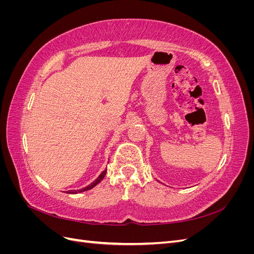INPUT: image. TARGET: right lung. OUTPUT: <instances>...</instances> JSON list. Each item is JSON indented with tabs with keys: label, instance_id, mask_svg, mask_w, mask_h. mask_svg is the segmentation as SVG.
<instances>
[{
	"label": "right lung",
	"instance_id": "obj_1",
	"mask_svg": "<svg viewBox=\"0 0 254 254\" xmlns=\"http://www.w3.org/2000/svg\"><path fill=\"white\" fill-rule=\"evenodd\" d=\"M106 173H107V170H105V171H103L102 172V174L99 175L97 178L92 182V183H90L89 186H87L86 188H82V189H80V190H68L67 191V194H78V193H82V191H86V190H91V189H93L95 186H97V184L101 182L103 179H104V177H105V175H106Z\"/></svg>",
	"mask_w": 254,
	"mask_h": 254
}]
</instances>
